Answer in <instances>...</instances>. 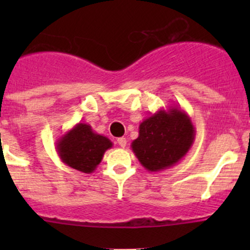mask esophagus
Wrapping results in <instances>:
<instances>
[{
  "mask_svg": "<svg viewBox=\"0 0 250 250\" xmlns=\"http://www.w3.org/2000/svg\"><path fill=\"white\" fill-rule=\"evenodd\" d=\"M117 143L121 147H125V145H127V139H125V138H118Z\"/></svg>",
  "mask_w": 250,
  "mask_h": 250,
  "instance_id": "obj_1",
  "label": "esophagus"
}]
</instances>
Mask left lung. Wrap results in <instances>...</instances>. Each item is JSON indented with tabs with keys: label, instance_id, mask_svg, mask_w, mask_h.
<instances>
[{
	"label": "left lung",
	"instance_id": "1",
	"mask_svg": "<svg viewBox=\"0 0 250 250\" xmlns=\"http://www.w3.org/2000/svg\"><path fill=\"white\" fill-rule=\"evenodd\" d=\"M196 129L190 116L178 105L161 109L143 121L133 152L145 169L160 172L180 162L192 147Z\"/></svg>",
	"mask_w": 250,
	"mask_h": 250
}]
</instances>
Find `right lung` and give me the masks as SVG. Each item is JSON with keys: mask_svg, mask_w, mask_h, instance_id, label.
<instances>
[{"mask_svg": "<svg viewBox=\"0 0 250 250\" xmlns=\"http://www.w3.org/2000/svg\"><path fill=\"white\" fill-rule=\"evenodd\" d=\"M111 147L109 138L95 133L87 123H77L58 139L55 148L64 165L89 174L94 172L105 151Z\"/></svg>", "mask_w": 250, "mask_h": 250, "instance_id": "right-lung-1", "label": "right lung"}]
</instances>
